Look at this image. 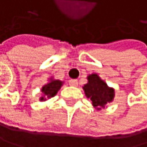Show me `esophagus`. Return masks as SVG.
Here are the masks:
<instances>
[{
  "label": "esophagus",
  "instance_id": "esophagus-1",
  "mask_svg": "<svg viewBox=\"0 0 147 147\" xmlns=\"http://www.w3.org/2000/svg\"><path fill=\"white\" fill-rule=\"evenodd\" d=\"M69 85L70 86H73V87H77L78 86V80H70Z\"/></svg>",
  "mask_w": 147,
  "mask_h": 147
}]
</instances>
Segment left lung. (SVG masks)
Masks as SVG:
<instances>
[{
	"label": "left lung",
	"mask_w": 147,
	"mask_h": 147,
	"mask_svg": "<svg viewBox=\"0 0 147 147\" xmlns=\"http://www.w3.org/2000/svg\"><path fill=\"white\" fill-rule=\"evenodd\" d=\"M83 89L87 98H90L92 105L98 110L112 102L115 96L114 88L108 87L98 74H91L88 77V83L84 85Z\"/></svg>",
	"instance_id": "8db88e82"
}]
</instances>
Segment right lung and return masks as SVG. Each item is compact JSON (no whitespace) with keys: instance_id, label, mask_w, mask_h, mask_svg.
<instances>
[{"instance_id":"obj_1","label":"right lung","mask_w":147,"mask_h":147,"mask_svg":"<svg viewBox=\"0 0 147 147\" xmlns=\"http://www.w3.org/2000/svg\"><path fill=\"white\" fill-rule=\"evenodd\" d=\"M63 85V82L59 80H54V78H49V81L44 85L41 88L42 96H40V101H45L47 98H51L54 96L58 91L60 89L61 86Z\"/></svg>"}]
</instances>
